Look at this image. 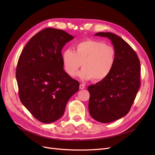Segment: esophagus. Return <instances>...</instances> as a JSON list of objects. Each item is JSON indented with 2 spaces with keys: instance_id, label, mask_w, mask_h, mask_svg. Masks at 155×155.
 I'll list each match as a JSON object with an SVG mask.
<instances>
[{
  "instance_id": "obj_1",
  "label": "esophagus",
  "mask_w": 155,
  "mask_h": 155,
  "mask_svg": "<svg viewBox=\"0 0 155 155\" xmlns=\"http://www.w3.org/2000/svg\"><path fill=\"white\" fill-rule=\"evenodd\" d=\"M85 88V85H83V84H80V85H79V89H84Z\"/></svg>"
}]
</instances>
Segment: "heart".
I'll use <instances>...</instances> for the list:
<instances>
[{
	"instance_id": "1",
	"label": "heart",
	"mask_w": 155,
	"mask_h": 155,
	"mask_svg": "<svg viewBox=\"0 0 155 155\" xmlns=\"http://www.w3.org/2000/svg\"><path fill=\"white\" fill-rule=\"evenodd\" d=\"M116 50L113 46L104 42L87 39L79 42L74 51L66 50L62 55L65 72L70 77L76 75L83 80L93 79L95 81H103L109 76L116 63Z\"/></svg>"
}]
</instances>
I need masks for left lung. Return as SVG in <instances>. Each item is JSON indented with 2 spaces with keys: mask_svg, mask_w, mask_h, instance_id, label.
<instances>
[{
  "mask_svg": "<svg viewBox=\"0 0 155 155\" xmlns=\"http://www.w3.org/2000/svg\"><path fill=\"white\" fill-rule=\"evenodd\" d=\"M95 35L111 41L116 63L106 79L88 87V110L95 120L110 123L130 110L140 86V63L135 51L120 37L110 32H98Z\"/></svg>",
  "mask_w": 155,
  "mask_h": 155,
  "instance_id": "left-lung-1",
  "label": "left lung"
}]
</instances>
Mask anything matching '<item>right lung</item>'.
<instances>
[{
  "mask_svg": "<svg viewBox=\"0 0 155 155\" xmlns=\"http://www.w3.org/2000/svg\"><path fill=\"white\" fill-rule=\"evenodd\" d=\"M74 37L47 28L33 36L18 60L16 79L21 101L35 118L50 124L61 117L79 83L63 69L61 50Z\"/></svg>",
  "mask_w": 155,
  "mask_h": 155,
  "instance_id": "obj_1",
  "label": "right lung"
}]
</instances>
